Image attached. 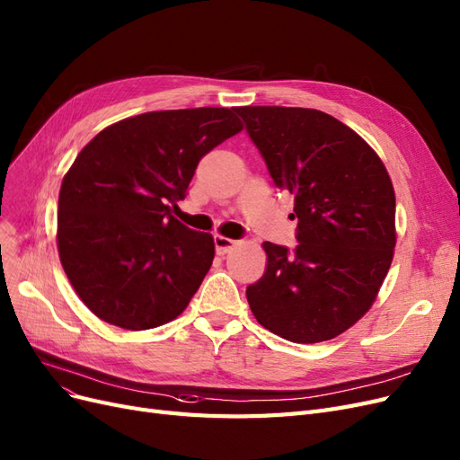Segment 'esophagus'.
<instances>
[{
    "label": "esophagus",
    "instance_id": "obj_1",
    "mask_svg": "<svg viewBox=\"0 0 460 460\" xmlns=\"http://www.w3.org/2000/svg\"><path fill=\"white\" fill-rule=\"evenodd\" d=\"M237 245L235 240H230L226 235H215V249H217V255H226L234 247Z\"/></svg>",
    "mask_w": 460,
    "mask_h": 460
}]
</instances>
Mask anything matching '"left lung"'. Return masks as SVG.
<instances>
[{"label": "left lung", "instance_id": "8db88e82", "mask_svg": "<svg viewBox=\"0 0 460 460\" xmlns=\"http://www.w3.org/2000/svg\"><path fill=\"white\" fill-rule=\"evenodd\" d=\"M276 186L295 196L293 252L264 242L247 288L257 322L300 344L335 339L373 306L395 247V194L376 152L314 108L237 106Z\"/></svg>", "mask_w": 460, "mask_h": 460}]
</instances>
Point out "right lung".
Wrapping results in <instances>:
<instances>
[{
  "mask_svg": "<svg viewBox=\"0 0 460 460\" xmlns=\"http://www.w3.org/2000/svg\"><path fill=\"white\" fill-rule=\"evenodd\" d=\"M242 129L234 108L160 110L108 125L77 154L60 184L57 247L97 318L142 331L184 312L215 242L171 211L201 157Z\"/></svg>",
  "mask_w": 460,
  "mask_h": 460,
  "instance_id": "1",
  "label": "right lung"
}]
</instances>
